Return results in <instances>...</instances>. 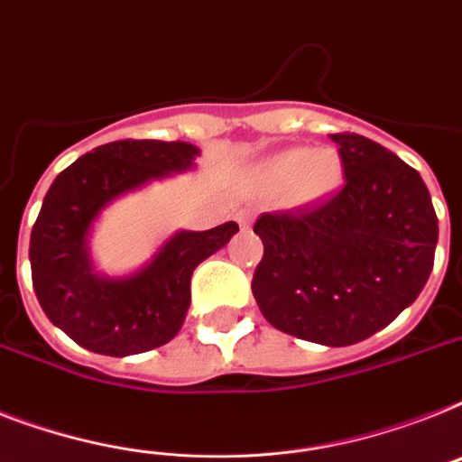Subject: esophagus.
Here are the masks:
<instances>
[{
    "label": "esophagus",
    "mask_w": 462,
    "mask_h": 462,
    "mask_svg": "<svg viewBox=\"0 0 462 462\" xmlns=\"http://www.w3.org/2000/svg\"><path fill=\"white\" fill-rule=\"evenodd\" d=\"M235 218H237V223L242 225V227H249L251 220H254V216H251V211L242 208V211H237V216H235Z\"/></svg>",
    "instance_id": "1"
}]
</instances>
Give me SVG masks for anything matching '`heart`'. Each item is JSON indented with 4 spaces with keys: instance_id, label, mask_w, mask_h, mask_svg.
Returning a JSON list of instances; mask_svg holds the SVG:
<instances>
[{
    "instance_id": "b5f03b06",
    "label": "heart",
    "mask_w": 462,
    "mask_h": 462,
    "mask_svg": "<svg viewBox=\"0 0 462 462\" xmlns=\"http://www.w3.org/2000/svg\"><path fill=\"white\" fill-rule=\"evenodd\" d=\"M263 175L277 189L291 187L299 201H316L335 189L341 163L332 149H287L265 163Z\"/></svg>"
}]
</instances>
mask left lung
Masks as SVG:
<instances>
[{
	"label": "left lung",
	"mask_w": 462,
	"mask_h": 462,
	"mask_svg": "<svg viewBox=\"0 0 462 462\" xmlns=\"http://www.w3.org/2000/svg\"><path fill=\"white\" fill-rule=\"evenodd\" d=\"M329 137L339 146L344 185L325 201L256 220L263 258L251 291L280 332L351 346L418 299L439 225L415 168L363 134Z\"/></svg>",
	"instance_id": "obj_1"
}]
</instances>
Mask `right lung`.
Returning a JSON list of instances; mask_svg holds the SVG:
<instances>
[{
  "mask_svg": "<svg viewBox=\"0 0 462 462\" xmlns=\"http://www.w3.org/2000/svg\"><path fill=\"white\" fill-rule=\"evenodd\" d=\"M197 156V146L187 142L118 140L56 175L32 225L30 268L37 301L75 344L123 358L163 346L180 332L192 301L194 268L223 249L239 225L175 232L144 268L118 280L92 270L88 235L116 197L189 171Z\"/></svg>",
  "mask_w": 462,
  "mask_h": 462,
  "instance_id": "right-lung-1",
  "label": "right lung"
}]
</instances>
